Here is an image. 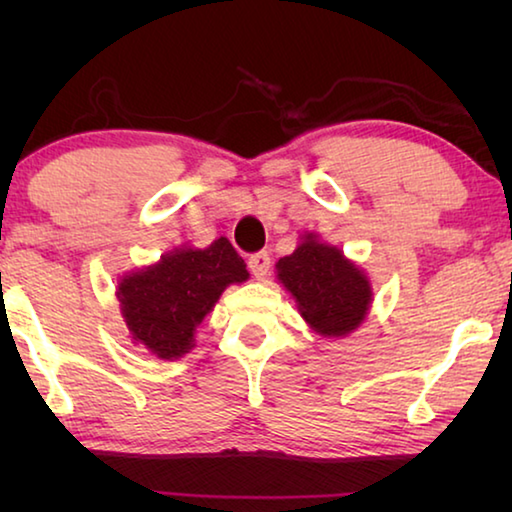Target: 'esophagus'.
Instances as JSON below:
<instances>
[{"mask_svg": "<svg viewBox=\"0 0 512 512\" xmlns=\"http://www.w3.org/2000/svg\"><path fill=\"white\" fill-rule=\"evenodd\" d=\"M268 268H271V257H268V253H255L248 257V271L253 273L257 280H262V277H266Z\"/></svg>", "mask_w": 512, "mask_h": 512, "instance_id": "34e87169", "label": "esophagus"}]
</instances>
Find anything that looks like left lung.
Here are the masks:
<instances>
[{"label":"left lung","mask_w":512,"mask_h":512,"mask_svg":"<svg viewBox=\"0 0 512 512\" xmlns=\"http://www.w3.org/2000/svg\"><path fill=\"white\" fill-rule=\"evenodd\" d=\"M277 277L318 334H350L366 318L372 296L368 277L314 235H307L291 255L277 262Z\"/></svg>","instance_id":"left-lung-1"}]
</instances>
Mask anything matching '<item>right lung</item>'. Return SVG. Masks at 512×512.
Segmentation results:
<instances>
[{"label":"right lung","instance_id":"add662e5","mask_svg":"<svg viewBox=\"0 0 512 512\" xmlns=\"http://www.w3.org/2000/svg\"><path fill=\"white\" fill-rule=\"evenodd\" d=\"M248 280L244 259L225 237L207 248H183L119 284L121 314L133 339L160 359L194 348V329L232 282Z\"/></svg>","mask_w":512,"mask_h":512}]
</instances>
